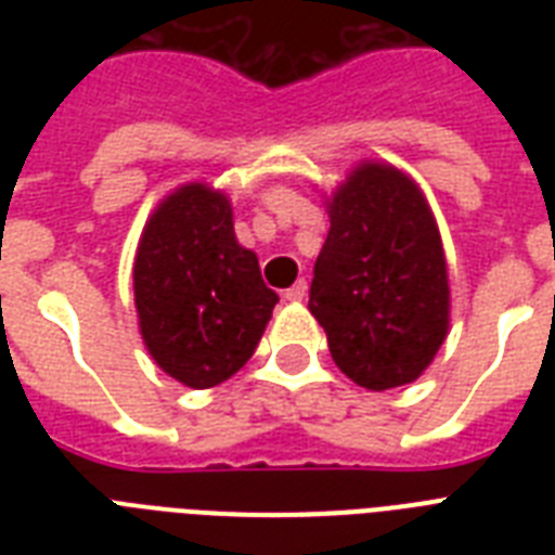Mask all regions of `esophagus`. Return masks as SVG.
Here are the masks:
<instances>
[{"label": "esophagus", "mask_w": 555, "mask_h": 555, "mask_svg": "<svg viewBox=\"0 0 555 555\" xmlns=\"http://www.w3.org/2000/svg\"><path fill=\"white\" fill-rule=\"evenodd\" d=\"M305 296H308V282H305V279H299V282H296V285H291L285 291V299L287 302H302Z\"/></svg>", "instance_id": "34e87169"}]
</instances>
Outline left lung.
<instances>
[{"label":"left lung","mask_w":555,"mask_h":555,"mask_svg":"<svg viewBox=\"0 0 555 555\" xmlns=\"http://www.w3.org/2000/svg\"><path fill=\"white\" fill-rule=\"evenodd\" d=\"M328 216L308 308L346 377L371 391L405 386L449 331L435 216L412 178L386 164H360L328 201Z\"/></svg>","instance_id":"1"}]
</instances>
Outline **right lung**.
Wrapping results in <instances>:
<instances>
[{"label":"right lung","instance_id":"right-lung-1","mask_svg":"<svg viewBox=\"0 0 555 555\" xmlns=\"http://www.w3.org/2000/svg\"><path fill=\"white\" fill-rule=\"evenodd\" d=\"M134 308L152 360L190 388L233 377L259 346L279 296L235 242L233 207L207 184L178 186L143 227Z\"/></svg>","mask_w":555,"mask_h":555}]
</instances>
